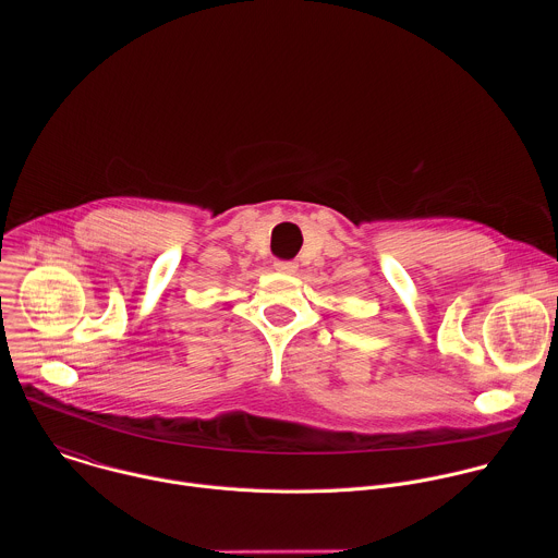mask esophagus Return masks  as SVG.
<instances>
[{
  "label": "esophagus",
  "mask_w": 558,
  "mask_h": 558,
  "mask_svg": "<svg viewBox=\"0 0 558 558\" xmlns=\"http://www.w3.org/2000/svg\"><path fill=\"white\" fill-rule=\"evenodd\" d=\"M274 267L280 274H295L298 271V263H293V260H278Z\"/></svg>",
  "instance_id": "1"
}]
</instances>
